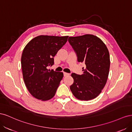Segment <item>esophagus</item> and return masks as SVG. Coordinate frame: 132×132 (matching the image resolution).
<instances>
[{"instance_id":"34e87169","label":"esophagus","mask_w":132,"mask_h":132,"mask_svg":"<svg viewBox=\"0 0 132 132\" xmlns=\"http://www.w3.org/2000/svg\"><path fill=\"white\" fill-rule=\"evenodd\" d=\"M63 74H64V77H67V76L69 75V73H65V72H64Z\"/></svg>"}]
</instances>
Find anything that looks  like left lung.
Here are the masks:
<instances>
[{
    "mask_svg": "<svg viewBox=\"0 0 132 132\" xmlns=\"http://www.w3.org/2000/svg\"><path fill=\"white\" fill-rule=\"evenodd\" d=\"M68 41L77 54L78 62L86 65L82 75L71 74L70 86L74 96L88 101L96 97L105 86L109 74L110 54L105 44L96 36L87 34L69 37Z\"/></svg>",
    "mask_w": 132,
    "mask_h": 132,
    "instance_id": "1",
    "label": "left lung"
}]
</instances>
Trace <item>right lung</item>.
<instances>
[{
  "mask_svg": "<svg viewBox=\"0 0 132 132\" xmlns=\"http://www.w3.org/2000/svg\"><path fill=\"white\" fill-rule=\"evenodd\" d=\"M68 37L38 36L23 49L21 59L23 79L27 90L36 98L47 101L55 95L63 73L47 68L54 64L53 57Z\"/></svg>",
  "mask_w": 132,
  "mask_h": 132,
  "instance_id": "obj_1",
  "label": "right lung"
}]
</instances>
